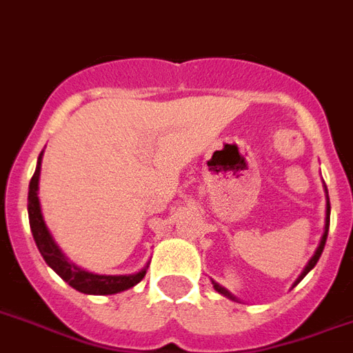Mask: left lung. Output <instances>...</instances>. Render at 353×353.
Here are the masks:
<instances>
[{
    "label": "left lung",
    "instance_id": "obj_1",
    "mask_svg": "<svg viewBox=\"0 0 353 353\" xmlns=\"http://www.w3.org/2000/svg\"><path fill=\"white\" fill-rule=\"evenodd\" d=\"M324 192H325V225H324V234H322V240H320V243H318V248H316V251H314V255H312L311 259H309V262H307V266L303 268V272L299 274L298 279L294 281V285H298L299 281L303 279V277H305V275L309 274V272H311L312 268L316 266L318 259H320V255H322V251H324L325 238H327V230H330V212H331L330 195H327V188H325V184H324ZM212 285H214V288H216L217 292L221 294V296H225V298L232 299V301H238L236 296H232V294H230L229 290H227V288H225V287H221L219 283H216V281H212ZM294 285H292V287H294Z\"/></svg>",
    "mask_w": 353,
    "mask_h": 353
}]
</instances>
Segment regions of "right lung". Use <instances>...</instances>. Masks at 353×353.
<instances>
[{
    "label": "right lung",
    "mask_w": 353,
    "mask_h": 353,
    "mask_svg": "<svg viewBox=\"0 0 353 353\" xmlns=\"http://www.w3.org/2000/svg\"><path fill=\"white\" fill-rule=\"evenodd\" d=\"M44 150L39 154L37 160V169L33 179L29 182V195H28V214H29V227L35 238V243L41 251L42 259L61 279L66 281L72 288L83 294H94V296H108V294H117L136 287L137 283L147 274L148 264L143 270L130 275H98L92 272H87L83 268L76 266L74 262L66 259V255L61 251V248L55 243L52 232L48 229L44 216L41 210V201H39V179H41V163Z\"/></svg>",
    "instance_id": "add662e5"
}]
</instances>
